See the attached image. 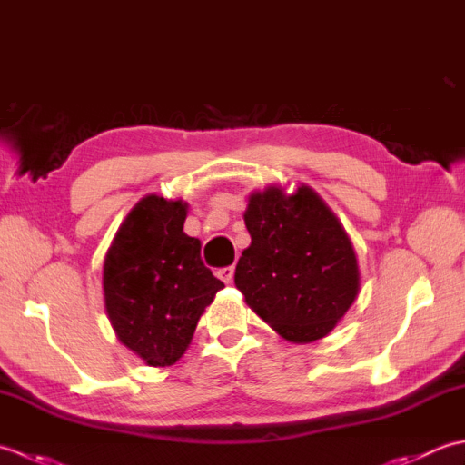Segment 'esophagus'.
<instances>
[{
	"label": "esophagus",
	"instance_id": "34e87169",
	"mask_svg": "<svg viewBox=\"0 0 465 465\" xmlns=\"http://www.w3.org/2000/svg\"><path fill=\"white\" fill-rule=\"evenodd\" d=\"M233 272H235L233 265H230V268H222V270H217V278H220L223 283H232Z\"/></svg>",
	"mask_w": 465,
	"mask_h": 465
}]
</instances>
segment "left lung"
Returning <instances> with one entry per match:
<instances>
[{"label": "left lung", "instance_id": "left-lung-1", "mask_svg": "<svg viewBox=\"0 0 465 465\" xmlns=\"http://www.w3.org/2000/svg\"><path fill=\"white\" fill-rule=\"evenodd\" d=\"M252 243L235 265L245 303L293 343L331 333L360 293L353 243L330 205L310 185H268L248 195Z\"/></svg>", "mask_w": 465, "mask_h": 465}]
</instances>
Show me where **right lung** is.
I'll return each instance as SVG.
<instances>
[{
	"mask_svg": "<svg viewBox=\"0 0 465 465\" xmlns=\"http://www.w3.org/2000/svg\"><path fill=\"white\" fill-rule=\"evenodd\" d=\"M187 202L150 193L117 227L104 258L105 313L127 350L152 368L187 351L202 313L223 288L183 232Z\"/></svg>",
	"mask_w": 465,
	"mask_h": 465,
	"instance_id": "obj_1",
	"label": "right lung"
}]
</instances>
